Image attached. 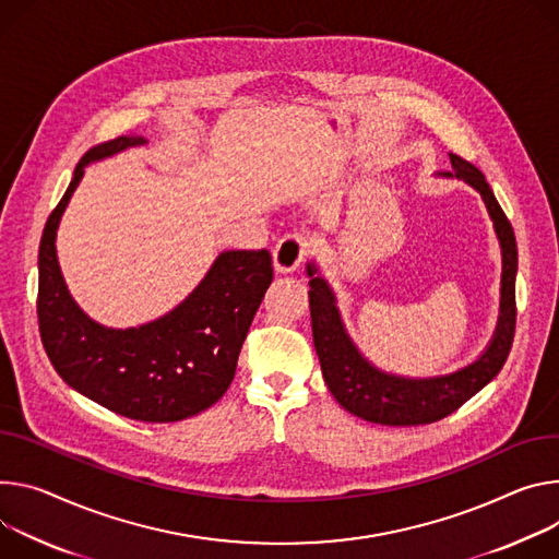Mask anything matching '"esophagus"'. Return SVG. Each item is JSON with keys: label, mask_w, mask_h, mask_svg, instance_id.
Masks as SVG:
<instances>
[{"label": "esophagus", "mask_w": 559, "mask_h": 559, "mask_svg": "<svg viewBox=\"0 0 559 559\" xmlns=\"http://www.w3.org/2000/svg\"><path fill=\"white\" fill-rule=\"evenodd\" d=\"M312 240L302 234H287L274 247V267L281 274H292L310 257Z\"/></svg>", "instance_id": "1"}]
</instances>
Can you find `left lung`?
Listing matches in <instances>:
<instances>
[{
	"instance_id": "left-lung-1",
	"label": "left lung",
	"mask_w": 559,
	"mask_h": 559,
	"mask_svg": "<svg viewBox=\"0 0 559 559\" xmlns=\"http://www.w3.org/2000/svg\"><path fill=\"white\" fill-rule=\"evenodd\" d=\"M452 171L445 176H456L475 187L488 207V214L495 223L501 253H503V274H501V317L481 359L473 366L437 379H399L383 374L372 368L359 349L354 347L345 334L336 306L334 294L328 283L317 276V267L308 265L310 278V314L314 347L321 361L323 379L332 396L352 415L381 426H424L435 424L477 394L486 383H490L503 368L509 352L513 347L518 306H515V274H518V242L511 221L506 218L503 210L488 187L484 174L468 160L450 154Z\"/></svg>"
}]
</instances>
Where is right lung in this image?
I'll use <instances>...</instances> for the list:
<instances>
[{
	"label": "right lung",
	"mask_w": 559,
	"mask_h": 559,
	"mask_svg": "<svg viewBox=\"0 0 559 559\" xmlns=\"http://www.w3.org/2000/svg\"><path fill=\"white\" fill-rule=\"evenodd\" d=\"M144 144L118 135L91 146L50 212L39 240L37 323L56 372L107 411L148 424L193 417L229 388L247 330L274 278L267 249L223 251L214 267L167 317L129 330L93 323L73 302L56 257V229L84 165Z\"/></svg>",
	"instance_id": "add662e5"
}]
</instances>
